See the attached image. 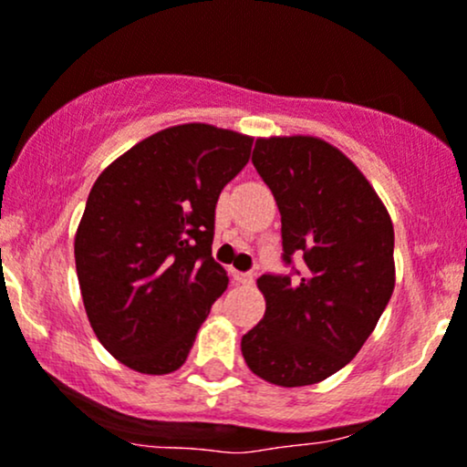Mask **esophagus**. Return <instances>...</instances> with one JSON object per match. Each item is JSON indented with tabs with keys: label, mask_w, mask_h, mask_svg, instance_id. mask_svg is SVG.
I'll list each match as a JSON object with an SVG mask.
<instances>
[{
	"label": "esophagus",
	"mask_w": 467,
	"mask_h": 467,
	"mask_svg": "<svg viewBox=\"0 0 467 467\" xmlns=\"http://www.w3.org/2000/svg\"><path fill=\"white\" fill-rule=\"evenodd\" d=\"M233 277L242 284H253L254 282V271L242 273V271H233Z\"/></svg>",
	"instance_id": "esophagus-1"
}]
</instances>
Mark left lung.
<instances>
[{"label": "left lung", "mask_w": 467, "mask_h": 467, "mask_svg": "<svg viewBox=\"0 0 467 467\" xmlns=\"http://www.w3.org/2000/svg\"><path fill=\"white\" fill-rule=\"evenodd\" d=\"M253 165L277 201L291 273L257 279L266 313L242 337L244 360L273 385H313L349 365L389 304L394 225L362 171L320 139H259Z\"/></svg>", "instance_id": "1"}]
</instances>
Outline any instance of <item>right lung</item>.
Returning a JSON list of instances; mask_svg holds the SVG:
<instances>
[{
    "instance_id": "right-lung-1",
    "label": "right lung",
    "mask_w": 467,
    "mask_h": 467,
    "mask_svg": "<svg viewBox=\"0 0 467 467\" xmlns=\"http://www.w3.org/2000/svg\"><path fill=\"white\" fill-rule=\"evenodd\" d=\"M250 136L203 122L140 140L93 183L76 271L93 333L140 374H170L228 286L213 259L221 190L250 159Z\"/></svg>"
}]
</instances>
